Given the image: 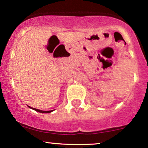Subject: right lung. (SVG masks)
I'll list each match as a JSON object with an SVG mask.
<instances>
[{"instance_id":"obj_1","label":"right lung","mask_w":148,"mask_h":148,"mask_svg":"<svg viewBox=\"0 0 148 148\" xmlns=\"http://www.w3.org/2000/svg\"><path fill=\"white\" fill-rule=\"evenodd\" d=\"M28 107L30 108H32V109L35 110V111L39 112V113H51V112L53 111V110H51V111H41V110H39V109H37V108H32V107H30L29 106H28Z\"/></svg>"}]
</instances>
